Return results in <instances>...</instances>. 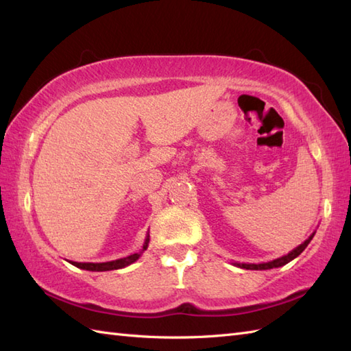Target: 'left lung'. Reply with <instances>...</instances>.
I'll return each mask as SVG.
<instances>
[{
	"mask_svg": "<svg viewBox=\"0 0 351 351\" xmlns=\"http://www.w3.org/2000/svg\"><path fill=\"white\" fill-rule=\"evenodd\" d=\"M314 235H315V232L312 234V235H309V238L308 240H304L300 245H297L295 249H293L291 250L288 255H283V256H280V258H276V259H273V261H268V263H261V264H245V263H232L234 265H237V267H240V268H245V270H270V268H278V267H282V265H285V264H288V263H291V261H293L294 258H297L300 255V253L308 247V244L311 243V240L312 238H314Z\"/></svg>",
	"mask_w": 351,
	"mask_h": 351,
	"instance_id": "1",
	"label": "left lung"
}]
</instances>
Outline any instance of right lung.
<instances>
[{"instance_id": "right-lung-1", "label": "right lung", "mask_w": 351, "mask_h": 351, "mask_svg": "<svg viewBox=\"0 0 351 351\" xmlns=\"http://www.w3.org/2000/svg\"><path fill=\"white\" fill-rule=\"evenodd\" d=\"M149 245V234L146 235V240L143 247H141L140 252L137 253H132V255L126 256V258H121V259H116V261H108V263H71L72 265H75L81 270H88V271H110V270H119V268H125L131 265L132 263H136V261L143 255V252L147 249Z\"/></svg>"}]
</instances>
